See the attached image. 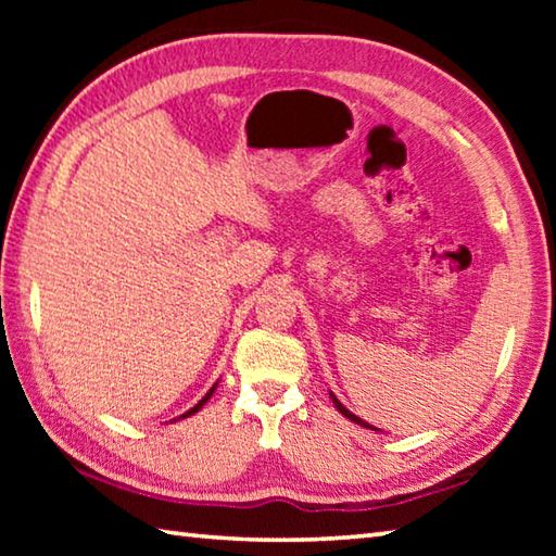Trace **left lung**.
Returning <instances> with one entry per match:
<instances>
[{
    "label": "left lung",
    "mask_w": 556,
    "mask_h": 556,
    "mask_svg": "<svg viewBox=\"0 0 556 556\" xmlns=\"http://www.w3.org/2000/svg\"><path fill=\"white\" fill-rule=\"evenodd\" d=\"M331 397H333V404H336V409H338V412H341V414H343V417H348V419H351V421H355V425H361V427H368V429H375V427H370V425H368V421H363L361 417H355V414H353V412H348V409L343 407V404L336 400V394H331Z\"/></svg>",
    "instance_id": "obj_1"
}]
</instances>
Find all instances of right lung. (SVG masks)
<instances>
[{
	"label": "right lung",
	"instance_id": "1",
	"mask_svg": "<svg viewBox=\"0 0 556 556\" xmlns=\"http://www.w3.org/2000/svg\"><path fill=\"white\" fill-rule=\"evenodd\" d=\"M213 390H215V388H211V392H208V394H205V397H203V400H201V402H199V404H195V407H193V409H188V412H186V414H184V417H191V414H193V412H199V409H201V407H203V404H205V402H208V400H211V394H213Z\"/></svg>",
	"mask_w": 556,
	"mask_h": 556
}]
</instances>
